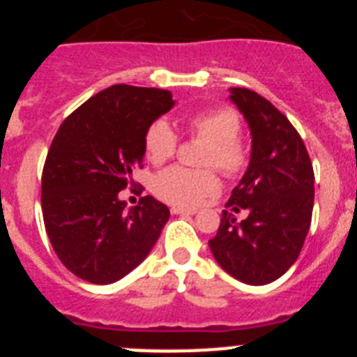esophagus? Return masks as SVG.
Segmentation results:
<instances>
[{
  "mask_svg": "<svg viewBox=\"0 0 357 357\" xmlns=\"http://www.w3.org/2000/svg\"><path fill=\"white\" fill-rule=\"evenodd\" d=\"M172 214H189V216H193V214H197V209H184V207H172Z\"/></svg>",
  "mask_w": 357,
  "mask_h": 357,
  "instance_id": "esophagus-1",
  "label": "esophagus"
}]
</instances>
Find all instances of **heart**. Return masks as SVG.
Wrapping results in <instances>:
<instances>
[{
	"mask_svg": "<svg viewBox=\"0 0 357 357\" xmlns=\"http://www.w3.org/2000/svg\"><path fill=\"white\" fill-rule=\"evenodd\" d=\"M239 118L229 109L209 110L189 119V130L202 139L209 141L204 155V166H216L227 175H236L247 162L245 148L238 141ZM146 155L151 162L168 160L176 150V135L164 119L151 123L144 137ZM153 193L160 200L178 207H197L220 189L216 173L211 169L191 172L182 166L162 169L153 178Z\"/></svg>",
	"mask_w": 357,
	"mask_h": 357,
	"instance_id": "heart-1",
	"label": "heart"
}]
</instances>
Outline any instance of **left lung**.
Here are the masks:
<instances>
[{
	"label": "left lung",
	"mask_w": 357,
	"mask_h": 357,
	"mask_svg": "<svg viewBox=\"0 0 357 357\" xmlns=\"http://www.w3.org/2000/svg\"><path fill=\"white\" fill-rule=\"evenodd\" d=\"M252 137L250 160L227 206L247 209L243 222L222 213L209 241L214 259L245 284H270L296 261L311 225L314 173L304 141L272 103L245 87H230Z\"/></svg>",
	"instance_id": "8db88e82"
}]
</instances>
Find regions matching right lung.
I'll use <instances>...</instances> for the list:
<instances>
[{
  "instance_id": "1",
  "label": "right lung",
  "mask_w": 357,
  "mask_h": 357,
  "mask_svg": "<svg viewBox=\"0 0 357 357\" xmlns=\"http://www.w3.org/2000/svg\"><path fill=\"white\" fill-rule=\"evenodd\" d=\"M175 107L172 93L118 84L82 103L62 123L43 169V216L69 272L112 284L139 266L169 220L153 197L127 207L119 191L146 153L153 121Z\"/></svg>"
}]
</instances>
